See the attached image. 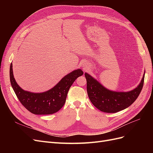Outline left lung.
<instances>
[{"label": "left lung", "mask_w": 153, "mask_h": 153, "mask_svg": "<svg viewBox=\"0 0 153 153\" xmlns=\"http://www.w3.org/2000/svg\"><path fill=\"white\" fill-rule=\"evenodd\" d=\"M144 75L140 84L129 92H115L106 89L100 82L88 73H85L87 80V91L91 103L101 112L115 113L128 108L135 101L142 89Z\"/></svg>", "instance_id": "1"}]
</instances>
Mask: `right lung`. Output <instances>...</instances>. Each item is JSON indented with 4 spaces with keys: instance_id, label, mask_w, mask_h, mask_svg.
Returning a JSON list of instances; mask_svg holds the SVG:
<instances>
[{
    "instance_id": "right-lung-1",
    "label": "right lung",
    "mask_w": 153,
    "mask_h": 153,
    "mask_svg": "<svg viewBox=\"0 0 153 153\" xmlns=\"http://www.w3.org/2000/svg\"><path fill=\"white\" fill-rule=\"evenodd\" d=\"M80 69L68 74L52 89L41 93H34L23 90L14 78L13 64L10 65V76L13 89L20 103L31 113L48 115L56 113L64 106L69 88L78 77L83 75Z\"/></svg>"
}]
</instances>
